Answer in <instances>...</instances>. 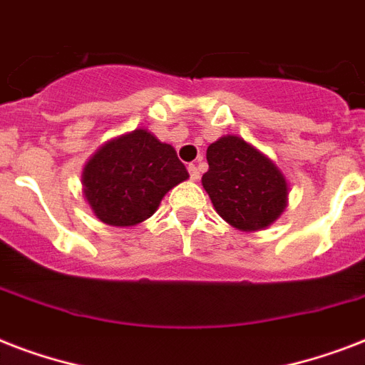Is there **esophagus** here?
I'll return each mask as SVG.
<instances>
[{
	"mask_svg": "<svg viewBox=\"0 0 365 365\" xmlns=\"http://www.w3.org/2000/svg\"><path fill=\"white\" fill-rule=\"evenodd\" d=\"M187 170H189V176H191V180H193V182H197V180H199V178H200L199 168H197V166H195V165H189Z\"/></svg>",
	"mask_w": 365,
	"mask_h": 365,
	"instance_id": "1",
	"label": "esophagus"
}]
</instances>
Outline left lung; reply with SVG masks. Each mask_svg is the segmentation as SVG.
<instances>
[{
	"instance_id": "1",
	"label": "left lung",
	"mask_w": 365,
	"mask_h": 365,
	"mask_svg": "<svg viewBox=\"0 0 365 365\" xmlns=\"http://www.w3.org/2000/svg\"><path fill=\"white\" fill-rule=\"evenodd\" d=\"M202 187L216 212L239 231H261L288 205V182L265 153L244 138L227 134L206 149Z\"/></svg>"
}]
</instances>
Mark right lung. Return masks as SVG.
<instances>
[{"instance_id": "right-lung-1", "label": "right lung", "mask_w": 365, "mask_h": 365, "mask_svg": "<svg viewBox=\"0 0 365 365\" xmlns=\"http://www.w3.org/2000/svg\"><path fill=\"white\" fill-rule=\"evenodd\" d=\"M189 178L176 149L148 128L106 142L83 166L85 200L102 223L132 227L145 222L160 200Z\"/></svg>"}]
</instances>
